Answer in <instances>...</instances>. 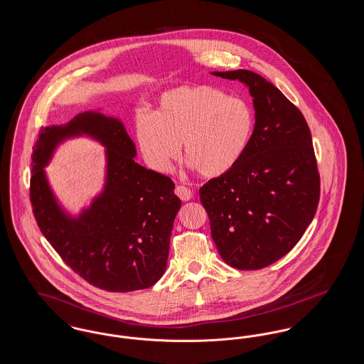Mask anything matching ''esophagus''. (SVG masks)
I'll list each match as a JSON object with an SVG mask.
<instances>
[{
	"mask_svg": "<svg viewBox=\"0 0 364 364\" xmlns=\"http://www.w3.org/2000/svg\"><path fill=\"white\" fill-rule=\"evenodd\" d=\"M174 192H176V195H177L181 200H184V202L190 200L191 198H192V192H191L190 188H187V187H184V186H177Z\"/></svg>",
	"mask_w": 364,
	"mask_h": 364,
	"instance_id": "1",
	"label": "esophagus"
}]
</instances>
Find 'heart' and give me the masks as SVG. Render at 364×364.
<instances>
[{
	"mask_svg": "<svg viewBox=\"0 0 364 364\" xmlns=\"http://www.w3.org/2000/svg\"><path fill=\"white\" fill-rule=\"evenodd\" d=\"M252 134V113L239 98L210 86L176 87L164 92L153 116L136 120V138L146 164L165 173L180 158L214 178L242 158Z\"/></svg>",
	"mask_w": 364,
	"mask_h": 364,
	"instance_id": "heart-1",
	"label": "heart"
}]
</instances>
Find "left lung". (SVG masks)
<instances>
[{
    "label": "left lung",
    "mask_w": 364,
    "mask_h": 364,
    "mask_svg": "<svg viewBox=\"0 0 364 364\" xmlns=\"http://www.w3.org/2000/svg\"><path fill=\"white\" fill-rule=\"evenodd\" d=\"M213 75L248 87L255 127L240 161L199 190L200 202L221 258L258 270L287 255L315 215L321 178L311 132L301 112L258 73Z\"/></svg>",
    "instance_id": "obj_1"
}]
</instances>
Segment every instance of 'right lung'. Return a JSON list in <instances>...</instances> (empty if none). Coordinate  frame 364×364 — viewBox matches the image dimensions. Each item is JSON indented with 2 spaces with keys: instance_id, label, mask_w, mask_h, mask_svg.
<instances>
[{
  "instance_id": "add662e5",
  "label": "right lung",
  "mask_w": 364,
  "mask_h": 364,
  "mask_svg": "<svg viewBox=\"0 0 364 364\" xmlns=\"http://www.w3.org/2000/svg\"><path fill=\"white\" fill-rule=\"evenodd\" d=\"M82 133L107 147L108 172L105 192L72 219L58 206L43 168L61 139ZM135 156L122 122L98 112L41 129L33 147L30 200L36 224L65 264L107 292L146 289L162 277L181 206L173 181L140 166Z\"/></svg>"
}]
</instances>
